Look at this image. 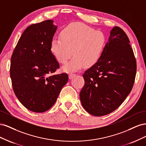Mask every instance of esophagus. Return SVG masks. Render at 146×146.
Here are the masks:
<instances>
[{
	"instance_id": "obj_1",
	"label": "esophagus",
	"mask_w": 146,
	"mask_h": 146,
	"mask_svg": "<svg viewBox=\"0 0 146 146\" xmlns=\"http://www.w3.org/2000/svg\"><path fill=\"white\" fill-rule=\"evenodd\" d=\"M76 76V74H73V73H70V74H69V79H71V78H72L73 77H74L75 76Z\"/></svg>"
}]
</instances>
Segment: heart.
<instances>
[{
    "label": "heart",
    "mask_w": 146,
    "mask_h": 146,
    "mask_svg": "<svg viewBox=\"0 0 146 146\" xmlns=\"http://www.w3.org/2000/svg\"><path fill=\"white\" fill-rule=\"evenodd\" d=\"M107 44V38L100 31H96L82 23L70 24L52 39L50 50L58 62L64 64L65 72H76L85 65L89 68L98 62Z\"/></svg>",
    "instance_id": "obj_1"
}]
</instances>
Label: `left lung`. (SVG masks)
I'll return each instance as SVG.
<instances>
[{
	"label": "left lung",
	"instance_id": "left-lung-1",
	"mask_svg": "<svg viewBox=\"0 0 146 146\" xmlns=\"http://www.w3.org/2000/svg\"><path fill=\"white\" fill-rule=\"evenodd\" d=\"M136 72L129 39L122 29L114 27L101 58L83 75L85 85L80 98L83 108L96 116L114 111L131 92Z\"/></svg>",
	"mask_w": 146,
	"mask_h": 146
}]
</instances>
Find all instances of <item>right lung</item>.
Instances as JSON below:
<instances>
[{
	"instance_id": "right-lung-1",
	"label": "right lung",
	"mask_w": 146,
	"mask_h": 146,
	"mask_svg": "<svg viewBox=\"0 0 146 146\" xmlns=\"http://www.w3.org/2000/svg\"><path fill=\"white\" fill-rule=\"evenodd\" d=\"M53 22L46 20L26 29L11 58L13 91L20 102L35 113L49 110L68 82L67 74H53L60 68L50 50L57 29Z\"/></svg>"
}]
</instances>
